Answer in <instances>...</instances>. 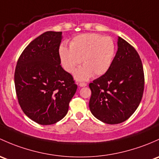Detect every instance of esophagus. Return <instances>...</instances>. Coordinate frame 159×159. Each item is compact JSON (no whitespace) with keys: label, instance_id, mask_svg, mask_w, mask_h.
<instances>
[{"label":"esophagus","instance_id":"1","mask_svg":"<svg viewBox=\"0 0 159 159\" xmlns=\"http://www.w3.org/2000/svg\"><path fill=\"white\" fill-rule=\"evenodd\" d=\"M79 86L80 87H85V86H87V83H85V82H80L79 83Z\"/></svg>","mask_w":159,"mask_h":159}]
</instances>
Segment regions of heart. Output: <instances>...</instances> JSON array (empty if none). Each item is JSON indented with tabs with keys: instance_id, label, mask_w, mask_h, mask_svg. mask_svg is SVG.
Returning <instances> with one entry per match:
<instances>
[{
	"instance_id": "b5f03b06",
	"label": "heart",
	"mask_w": 159,
	"mask_h": 159,
	"mask_svg": "<svg viewBox=\"0 0 159 159\" xmlns=\"http://www.w3.org/2000/svg\"><path fill=\"white\" fill-rule=\"evenodd\" d=\"M115 52V45L110 36L98 33H84L73 38L70 49L62 45L59 48V56L65 69L74 72L81 64L84 66L75 74L78 80H86L93 75L99 76L108 71Z\"/></svg>"
}]
</instances>
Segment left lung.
<instances>
[{
	"mask_svg": "<svg viewBox=\"0 0 159 159\" xmlns=\"http://www.w3.org/2000/svg\"><path fill=\"white\" fill-rule=\"evenodd\" d=\"M117 44L108 71L89 84L91 112L107 124L128 120L139 105L144 91V71L139 55L121 37Z\"/></svg>",
	"mask_w": 159,
	"mask_h": 159,
	"instance_id": "left-lung-1",
	"label": "left lung"
}]
</instances>
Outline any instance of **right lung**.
<instances>
[{
    "label": "right lung",
    "mask_w": 159,
    "mask_h": 159,
    "mask_svg": "<svg viewBox=\"0 0 159 159\" xmlns=\"http://www.w3.org/2000/svg\"><path fill=\"white\" fill-rule=\"evenodd\" d=\"M61 32L47 31L31 42L18 58L14 83L23 113L41 125H51L67 114L78 86L62 68Z\"/></svg>",
    "instance_id": "right-lung-1"
}]
</instances>
